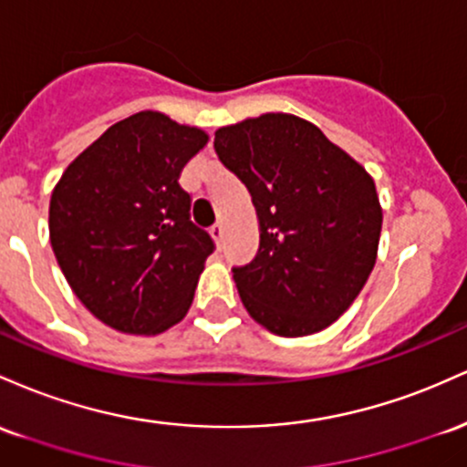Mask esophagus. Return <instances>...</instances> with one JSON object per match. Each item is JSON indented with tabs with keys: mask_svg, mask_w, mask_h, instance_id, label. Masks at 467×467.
Returning a JSON list of instances; mask_svg holds the SVG:
<instances>
[{
	"mask_svg": "<svg viewBox=\"0 0 467 467\" xmlns=\"http://www.w3.org/2000/svg\"><path fill=\"white\" fill-rule=\"evenodd\" d=\"M209 234H212V238L213 240H216V243L220 244V243H223V238H224V227H223V224H213V227H212V232H209Z\"/></svg>",
	"mask_w": 467,
	"mask_h": 467,
	"instance_id": "1",
	"label": "esophagus"
}]
</instances>
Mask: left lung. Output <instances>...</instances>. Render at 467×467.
Masks as SVG:
<instances>
[{
  "mask_svg": "<svg viewBox=\"0 0 467 467\" xmlns=\"http://www.w3.org/2000/svg\"><path fill=\"white\" fill-rule=\"evenodd\" d=\"M213 148L247 185L258 216V254L234 266L247 313L282 337L331 327L377 260L384 213L373 176L296 114L224 125Z\"/></svg>",
  "mask_w": 467,
  "mask_h": 467,
  "instance_id": "8db88e82",
  "label": "left lung"
}]
</instances>
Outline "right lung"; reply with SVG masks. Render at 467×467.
<instances>
[{
	"instance_id": "1",
	"label": "right lung",
	"mask_w": 467,
	"mask_h": 467,
	"mask_svg": "<svg viewBox=\"0 0 467 467\" xmlns=\"http://www.w3.org/2000/svg\"><path fill=\"white\" fill-rule=\"evenodd\" d=\"M201 128L143 109L66 167L50 196V244L67 285L109 328L159 335L190 311L213 240L190 220L182 167Z\"/></svg>"
}]
</instances>
